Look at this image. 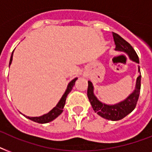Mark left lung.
Masks as SVG:
<instances>
[{
  "label": "left lung",
  "instance_id": "left-lung-1",
  "mask_svg": "<svg viewBox=\"0 0 152 152\" xmlns=\"http://www.w3.org/2000/svg\"><path fill=\"white\" fill-rule=\"evenodd\" d=\"M113 40L115 42V50L124 52L129 55V57L132 61L139 64V57L137 53L132 48L128 42L122 39L120 35L113 32ZM140 72V67L138 68ZM140 80L141 75H140L137 79L136 88L132 94H130L125 100L120 102L114 105H107L102 103L98 99L96 96L94 95V87L91 81H88V97L90 101L91 106L95 113H97L102 118L111 121H118L122 119L130 113L135 109L137 106V101L139 99L140 92Z\"/></svg>",
  "mask_w": 152,
  "mask_h": 152
}]
</instances>
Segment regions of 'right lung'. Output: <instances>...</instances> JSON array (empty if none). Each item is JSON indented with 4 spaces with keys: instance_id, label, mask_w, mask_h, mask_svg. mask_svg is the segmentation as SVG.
<instances>
[{
    "instance_id": "add662e5",
    "label": "right lung",
    "mask_w": 152,
    "mask_h": 152,
    "mask_svg": "<svg viewBox=\"0 0 152 152\" xmlns=\"http://www.w3.org/2000/svg\"><path fill=\"white\" fill-rule=\"evenodd\" d=\"M12 56H13V52L11 55V58H10V61H9V66H10L11 63L12 61ZM77 80V78L73 79L69 83V85L67 87V89L65 91V92L63 95H62L61 99L58 102V103L57 104V106H55L54 108H53L48 113H46L42 116H40V117H27L30 120L33 121L34 122L37 123H40V124H44V123H48L51 121L54 120L55 118H57L58 116L61 114V113L63 112V109H64V104H65V101H66V98L68 96V95L69 94V92L71 91L72 88H73L74 84H75V82ZM25 116V115H23Z\"/></svg>"
}]
</instances>
